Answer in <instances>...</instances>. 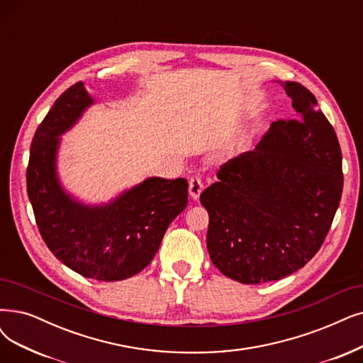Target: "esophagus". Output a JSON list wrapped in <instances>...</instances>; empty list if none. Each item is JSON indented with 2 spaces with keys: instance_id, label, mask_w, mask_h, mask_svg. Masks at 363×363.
<instances>
[{
  "instance_id": "1",
  "label": "esophagus",
  "mask_w": 363,
  "mask_h": 363,
  "mask_svg": "<svg viewBox=\"0 0 363 363\" xmlns=\"http://www.w3.org/2000/svg\"><path fill=\"white\" fill-rule=\"evenodd\" d=\"M202 189H204V183H202V180L199 177H192L189 180V195L192 199H198Z\"/></svg>"
}]
</instances>
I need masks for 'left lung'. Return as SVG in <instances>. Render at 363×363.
<instances>
[{
    "instance_id": "obj_1",
    "label": "left lung",
    "mask_w": 363,
    "mask_h": 363,
    "mask_svg": "<svg viewBox=\"0 0 363 363\" xmlns=\"http://www.w3.org/2000/svg\"><path fill=\"white\" fill-rule=\"evenodd\" d=\"M283 86L295 119L274 122L256 149L229 159L199 196L210 216L211 262L242 284L280 280L310 262L342 194L335 129L306 86Z\"/></svg>"
}]
</instances>
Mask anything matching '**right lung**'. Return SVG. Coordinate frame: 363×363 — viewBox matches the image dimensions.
I'll return each mask as SVG.
<instances>
[{
    "mask_svg": "<svg viewBox=\"0 0 363 363\" xmlns=\"http://www.w3.org/2000/svg\"><path fill=\"white\" fill-rule=\"evenodd\" d=\"M92 104L82 82L55 101L31 143L26 191L41 238L64 265L83 277L119 281L152 262L169 223L187 206V180L150 177L95 207L65 194L56 174L57 137Z\"/></svg>",
    "mask_w": 363,
    "mask_h": 363,
    "instance_id": "right-lung-1",
    "label": "right lung"
}]
</instances>
